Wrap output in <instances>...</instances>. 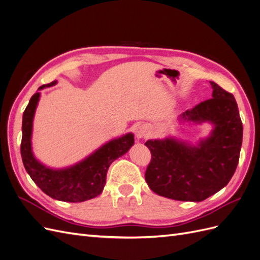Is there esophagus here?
Segmentation results:
<instances>
[{"mask_svg":"<svg viewBox=\"0 0 260 260\" xmlns=\"http://www.w3.org/2000/svg\"><path fill=\"white\" fill-rule=\"evenodd\" d=\"M135 135H136V138H137V139H142V138H146V137H147V135H148L147 128H146L145 126H138V127L136 128Z\"/></svg>","mask_w":260,"mask_h":260,"instance_id":"obj_1","label":"esophagus"}]
</instances>
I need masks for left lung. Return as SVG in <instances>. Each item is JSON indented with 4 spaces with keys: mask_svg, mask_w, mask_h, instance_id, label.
Here are the masks:
<instances>
[{
    "mask_svg": "<svg viewBox=\"0 0 260 260\" xmlns=\"http://www.w3.org/2000/svg\"><path fill=\"white\" fill-rule=\"evenodd\" d=\"M213 98L180 114V120L214 128L198 146L175 138L150 139L151 162L145 174L156 194L177 201L201 202L228 185L239 163L243 126L233 95L211 82Z\"/></svg>",
    "mask_w": 260,
    "mask_h": 260,
    "instance_id": "8db88e82",
    "label": "left lung"
}]
</instances>
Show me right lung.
Returning <instances> with one entry per match:
<instances>
[{
    "mask_svg": "<svg viewBox=\"0 0 260 260\" xmlns=\"http://www.w3.org/2000/svg\"><path fill=\"white\" fill-rule=\"evenodd\" d=\"M56 83L57 81H54L42 85L39 90L53 86ZM39 99L40 93L38 91L31 97L22 115L20 152L24 169L36 185L45 194L55 200L77 203L96 198L104 190L109 166L128 151L134 145V135L128 133L110 140L75 165L61 170L51 169L37 160L31 148L33 118Z\"/></svg>",
    "mask_w": 260,
    "mask_h": 260,
    "instance_id": "obj_1",
    "label": "right lung"
}]
</instances>
